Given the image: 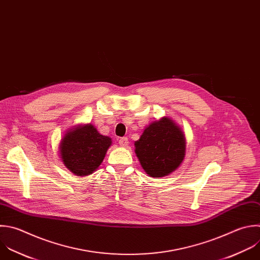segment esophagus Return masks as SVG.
Here are the masks:
<instances>
[{
	"label": "esophagus",
	"instance_id": "1",
	"mask_svg": "<svg viewBox=\"0 0 260 260\" xmlns=\"http://www.w3.org/2000/svg\"><path fill=\"white\" fill-rule=\"evenodd\" d=\"M118 144L121 146V147H127V145H128V139L127 138H121V139H119V141H118Z\"/></svg>",
	"mask_w": 260,
	"mask_h": 260
}]
</instances>
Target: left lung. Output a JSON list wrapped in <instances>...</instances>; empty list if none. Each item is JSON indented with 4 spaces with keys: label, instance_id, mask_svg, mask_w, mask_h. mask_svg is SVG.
<instances>
[{
    "label": "left lung",
    "instance_id": "left-lung-1",
    "mask_svg": "<svg viewBox=\"0 0 260 260\" xmlns=\"http://www.w3.org/2000/svg\"><path fill=\"white\" fill-rule=\"evenodd\" d=\"M186 137L170 117H161L144 129L135 152L146 174L162 178L178 169L186 156Z\"/></svg>",
    "mask_w": 260,
    "mask_h": 260
}]
</instances>
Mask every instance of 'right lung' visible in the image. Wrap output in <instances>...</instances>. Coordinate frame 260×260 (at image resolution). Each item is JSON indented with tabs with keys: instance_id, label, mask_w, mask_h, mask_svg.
Segmentation results:
<instances>
[{
	"instance_id": "add662e5",
	"label": "right lung",
	"mask_w": 260,
	"mask_h": 260,
	"mask_svg": "<svg viewBox=\"0 0 260 260\" xmlns=\"http://www.w3.org/2000/svg\"><path fill=\"white\" fill-rule=\"evenodd\" d=\"M111 145V138L101 135L93 124H79L61 139L60 158L73 175L86 177L98 169Z\"/></svg>"
}]
</instances>
